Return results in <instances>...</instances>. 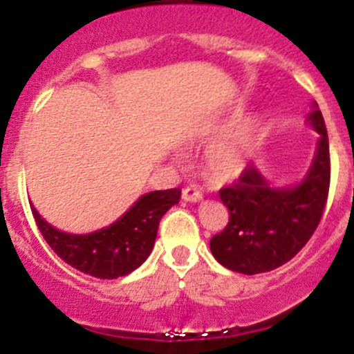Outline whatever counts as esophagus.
Returning <instances> with one entry per match:
<instances>
[{
  "instance_id": "esophagus-1",
  "label": "esophagus",
  "mask_w": 354,
  "mask_h": 354,
  "mask_svg": "<svg viewBox=\"0 0 354 354\" xmlns=\"http://www.w3.org/2000/svg\"><path fill=\"white\" fill-rule=\"evenodd\" d=\"M183 198L186 200V202H200V200H202V193H200L196 187L187 186L183 189Z\"/></svg>"
}]
</instances>
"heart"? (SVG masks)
Listing matches in <instances>:
<instances>
[{
    "label": "heart",
    "mask_w": 354,
    "mask_h": 354,
    "mask_svg": "<svg viewBox=\"0 0 354 354\" xmlns=\"http://www.w3.org/2000/svg\"><path fill=\"white\" fill-rule=\"evenodd\" d=\"M253 129L255 127L252 124H246L241 129L225 136L221 142H218L209 150L207 165L216 179H232L241 174V170L245 167L246 152H248Z\"/></svg>",
    "instance_id": "heart-1"
}]
</instances>
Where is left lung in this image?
<instances>
[{"instance_id":"8db88e82","label":"left lung","mask_w":354,"mask_h":354,"mask_svg":"<svg viewBox=\"0 0 354 354\" xmlns=\"http://www.w3.org/2000/svg\"><path fill=\"white\" fill-rule=\"evenodd\" d=\"M308 115L321 134L305 179L292 187H271L255 167H246L232 186L221 187L228 223L212 236L211 252L228 270L243 274L273 271L308 243L326 207L330 189V143L323 113Z\"/></svg>"}]
</instances>
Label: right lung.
Segmentation results:
<instances>
[{"instance_id":"right-lung-1","label":"right lung","mask_w":354,"mask_h":354,"mask_svg":"<svg viewBox=\"0 0 354 354\" xmlns=\"http://www.w3.org/2000/svg\"><path fill=\"white\" fill-rule=\"evenodd\" d=\"M179 187L150 192L113 225L83 236L51 227L33 205L31 212L44 239L62 261L95 278L113 280L145 262L154 248L159 221L171 205L179 204Z\"/></svg>"}]
</instances>
